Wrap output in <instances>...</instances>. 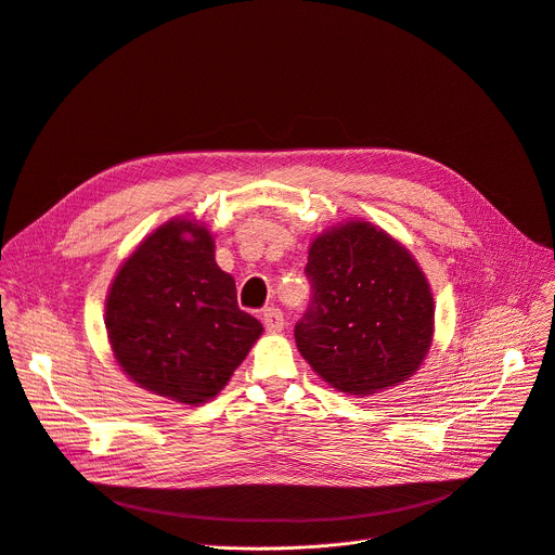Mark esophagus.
Returning <instances> with one entry per match:
<instances>
[{"label":"esophagus","instance_id":"obj_1","mask_svg":"<svg viewBox=\"0 0 555 555\" xmlns=\"http://www.w3.org/2000/svg\"><path fill=\"white\" fill-rule=\"evenodd\" d=\"M262 324H264V328H268L270 333H281L283 326H285L281 308H274V306L264 308V310H262Z\"/></svg>","mask_w":555,"mask_h":555}]
</instances>
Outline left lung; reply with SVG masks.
Here are the masks:
<instances>
[{"instance_id":"obj_1","label":"left lung","mask_w":555,"mask_h":555,"mask_svg":"<svg viewBox=\"0 0 555 555\" xmlns=\"http://www.w3.org/2000/svg\"><path fill=\"white\" fill-rule=\"evenodd\" d=\"M304 272L312 295L295 340L335 390L367 397L422 365L436 310L424 272L397 240L347 222L310 245Z\"/></svg>"}]
</instances>
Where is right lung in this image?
I'll use <instances>...</instances> for the list:
<instances>
[{"instance_id":"add662e5","label":"right lung","mask_w":555,"mask_h":555,"mask_svg":"<svg viewBox=\"0 0 555 555\" xmlns=\"http://www.w3.org/2000/svg\"><path fill=\"white\" fill-rule=\"evenodd\" d=\"M113 353L138 385L179 403L218 395L262 324L237 308L212 235L190 220L156 229L119 268L106 299Z\"/></svg>"}]
</instances>
